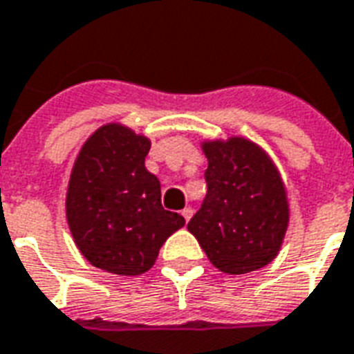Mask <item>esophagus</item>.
I'll list each match as a JSON object with an SVG mask.
<instances>
[{
  "instance_id": "esophagus-1",
  "label": "esophagus",
  "mask_w": 354,
  "mask_h": 354,
  "mask_svg": "<svg viewBox=\"0 0 354 354\" xmlns=\"http://www.w3.org/2000/svg\"><path fill=\"white\" fill-rule=\"evenodd\" d=\"M182 216H184L185 221H189L191 217H193V210H191V208H184V210H182Z\"/></svg>"
}]
</instances>
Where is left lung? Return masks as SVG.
Instances as JSON below:
<instances>
[{
	"label": "left lung",
	"instance_id": "obj_1",
	"mask_svg": "<svg viewBox=\"0 0 354 354\" xmlns=\"http://www.w3.org/2000/svg\"><path fill=\"white\" fill-rule=\"evenodd\" d=\"M206 197L187 230L225 274H248L272 263L289 225L283 180L263 148L248 138L203 142Z\"/></svg>",
	"mask_w": 354,
	"mask_h": 354
}]
</instances>
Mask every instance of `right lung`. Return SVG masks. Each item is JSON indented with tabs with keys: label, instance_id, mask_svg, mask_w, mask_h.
Masks as SVG:
<instances>
[{
	"label": "right lung",
	"instance_id": "obj_1",
	"mask_svg": "<svg viewBox=\"0 0 354 354\" xmlns=\"http://www.w3.org/2000/svg\"><path fill=\"white\" fill-rule=\"evenodd\" d=\"M150 140L106 124L84 142L67 187V223L95 268L138 276L156 263L167 238L185 219L161 206V184L144 167Z\"/></svg>",
	"mask_w": 354,
	"mask_h": 354
}]
</instances>
